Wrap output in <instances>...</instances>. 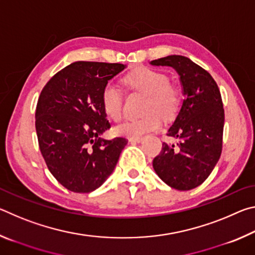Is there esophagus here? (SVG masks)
I'll return each mask as SVG.
<instances>
[{
    "instance_id": "1",
    "label": "esophagus",
    "mask_w": 255,
    "mask_h": 255,
    "mask_svg": "<svg viewBox=\"0 0 255 255\" xmlns=\"http://www.w3.org/2000/svg\"><path fill=\"white\" fill-rule=\"evenodd\" d=\"M143 139V137L141 136H133V137H129V141H131V143H139Z\"/></svg>"
}]
</instances>
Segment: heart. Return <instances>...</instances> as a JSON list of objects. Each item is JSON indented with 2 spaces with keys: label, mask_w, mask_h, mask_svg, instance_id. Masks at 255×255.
<instances>
[{
  "label": "heart",
  "mask_w": 255,
  "mask_h": 255,
  "mask_svg": "<svg viewBox=\"0 0 255 255\" xmlns=\"http://www.w3.org/2000/svg\"><path fill=\"white\" fill-rule=\"evenodd\" d=\"M124 84L130 91L146 94L143 102L145 115L129 118L115 127V132L123 136H140L159 128L162 118L170 119L179 111L181 92L171 83L165 73L150 67H138L124 77ZM101 105L105 114L117 122L123 116L124 94L117 85L107 83L101 92Z\"/></svg>",
  "instance_id": "heart-1"
}]
</instances>
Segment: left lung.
Returning <instances> with one entry per match:
<instances>
[{
  "label": "left lung",
  "instance_id": "1",
  "mask_svg": "<svg viewBox=\"0 0 255 255\" xmlns=\"http://www.w3.org/2000/svg\"><path fill=\"white\" fill-rule=\"evenodd\" d=\"M150 64L175 68L184 94L178 117L166 133L176 143H163L153 167L171 188L191 190L208 178L221 157L225 120L221 92L213 76L184 56H166Z\"/></svg>",
  "mask_w": 255,
  "mask_h": 255
}]
</instances>
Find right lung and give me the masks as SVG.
I'll return each instance as SVG.
<instances>
[{
    "mask_svg": "<svg viewBox=\"0 0 255 255\" xmlns=\"http://www.w3.org/2000/svg\"><path fill=\"white\" fill-rule=\"evenodd\" d=\"M124 64L75 62L47 82L36 108V131L50 173L73 192L98 189L115 170L128 143L103 139L110 128L101 105L103 86Z\"/></svg>",
    "mask_w": 255,
    "mask_h": 255,
    "instance_id": "right-lung-1",
    "label": "right lung"
}]
</instances>
